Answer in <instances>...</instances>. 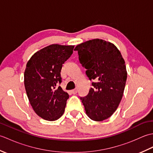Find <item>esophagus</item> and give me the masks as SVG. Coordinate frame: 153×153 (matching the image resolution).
I'll return each instance as SVG.
<instances>
[{
	"label": "esophagus",
	"instance_id": "1",
	"mask_svg": "<svg viewBox=\"0 0 153 153\" xmlns=\"http://www.w3.org/2000/svg\"><path fill=\"white\" fill-rule=\"evenodd\" d=\"M71 93L74 94V95H75V94H76L77 93V89H72L71 90Z\"/></svg>",
	"mask_w": 153,
	"mask_h": 153
}]
</instances>
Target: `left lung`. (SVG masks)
<instances>
[{"label":"left lung","mask_w":153,"mask_h":153,"mask_svg":"<svg viewBox=\"0 0 153 153\" xmlns=\"http://www.w3.org/2000/svg\"><path fill=\"white\" fill-rule=\"evenodd\" d=\"M79 62L94 79L88 95L81 97L87 115L94 121L111 116L121 101L127 79L125 61L114 45L99 39L77 45Z\"/></svg>","instance_id":"1"}]
</instances>
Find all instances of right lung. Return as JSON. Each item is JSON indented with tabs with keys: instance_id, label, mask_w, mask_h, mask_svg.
<instances>
[{
	"instance_id": "right-lung-1",
	"label": "right lung",
	"mask_w": 153,
	"mask_h": 153,
	"mask_svg": "<svg viewBox=\"0 0 153 153\" xmlns=\"http://www.w3.org/2000/svg\"><path fill=\"white\" fill-rule=\"evenodd\" d=\"M74 45L53 44L35 53L27 62L24 85L29 101L41 118L54 121L62 116L69 95L58 84L60 72L73 53Z\"/></svg>"
}]
</instances>
